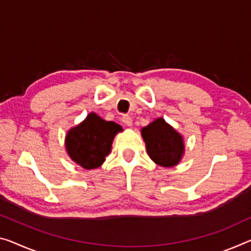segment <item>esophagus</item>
Here are the masks:
<instances>
[{
  "instance_id": "esophagus-1",
  "label": "esophagus",
  "mask_w": 251,
  "mask_h": 251,
  "mask_svg": "<svg viewBox=\"0 0 251 251\" xmlns=\"http://www.w3.org/2000/svg\"><path fill=\"white\" fill-rule=\"evenodd\" d=\"M121 121L125 123L126 126H132V119H131L129 115H123V117L121 118Z\"/></svg>"
}]
</instances>
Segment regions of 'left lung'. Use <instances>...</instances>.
I'll return each instance as SVG.
<instances>
[{
  "label": "left lung",
  "mask_w": 251,
  "mask_h": 251,
  "mask_svg": "<svg viewBox=\"0 0 251 251\" xmlns=\"http://www.w3.org/2000/svg\"><path fill=\"white\" fill-rule=\"evenodd\" d=\"M146 148L152 161L161 167H174L184 155L183 137L163 118L141 129Z\"/></svg>",
  "instance_id": "8db88e82"
}]
</instances>
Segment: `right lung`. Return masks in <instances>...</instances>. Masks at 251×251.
Returning <instances> with one entry per match:
<instances>
[{"label":"right lung","mask_w":251,"mask_h":251,"mask_svg":"<svg viewBox=\"0 0 251 251\" xmlns=\"http://www.w3.org/2000/svg\"><path fill=\"white\" fill-rule=\"evenodd\" d=\"M120 131L118 123L103 120L92 112L67 132L65 146L68 156L83 168H98L110 153L115 134Z\"/></svg>","instance_id":"obj_1"}]
</instances>
